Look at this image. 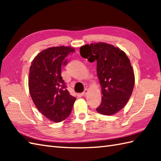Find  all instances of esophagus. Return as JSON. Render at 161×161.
Returning <instances> with one entry per match:
<instances>
[{
  "label": "esophagus",
  "mask_w": 161,
  "mask_h": 161,
  "mask_svg": "<svg viewBox=\"0 0 161 161\" xmlns=\"http://www.w3.org/2000/svg\"><path fill=\"white\" fill-rule=\"evenodd\" d=\"M87 93H88V90L86 88V89L84 90V91L83 92V93H81V95H82V96H84V95H86L87 94Z\"/></svg>",
  "instance_id": "obj_1"
}]
</instances>
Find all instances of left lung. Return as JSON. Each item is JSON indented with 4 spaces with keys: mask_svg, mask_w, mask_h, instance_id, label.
<instances>
[{
    "mask_svg": "<svg viewBox=\"0 0 161 161\" xmlns=\"http://www.w3.org/2000/svg\"><path fill=\"white\" fill-rule=\"evenodd\" d=\"M80 52L88 61L97 62L102 97L96 111L106 115L118 113L127 103L135 84L128 57L119 47L102 42L81 46Z\"/></svg>",
    "mask_w": 161,
    "mask_h": 161,
    "instance_id": "obj_1",
    "label": "left lung"
}]
</instances>
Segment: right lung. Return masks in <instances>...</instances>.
<instances>
[{"mask_svg":"<svg viewBox=\"0 0 161 161\" xmlns=\"http://www.w3.org/2000/svg\"><path fill=\"white\" fill-rule=\"evenodd\" d=\"M75 50L52 47L35 57L30 68L29 91L37 109L51 121L59 122L69 116L76 100L66 89L61 77V65Z\"/></svg>","mask_w":161,"mask_h":161,"instance_id":"1","label":"right lung"}]
</instances>
